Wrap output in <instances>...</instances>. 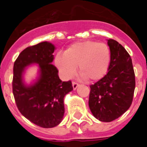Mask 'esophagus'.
Instances as JSON below:
<instances>
[{
    "label": "esophagus",
    "instance_id": "obj_1",
    "mask_svg": "<svg viewBox=\"0 0 147 147\" xmlns=\"http://www.w3.org/2000/svg\"><path fill=\"white\" fill-rule=\"evenodd\" d=\"M72 85H73V88H74V90H76V88H77V87L79 86V85H78L77 83L74 82H72Z\"/></svg>",
    "mask_w": 147,
    "mask_h": 147
}]
</instances>
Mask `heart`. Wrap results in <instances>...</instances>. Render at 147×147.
I'll return each instance as SVG.
<instances>
[{"label": "heart", "instance_id": "obj_1", "mask_svg": "<svg viewBox=\"0 0 147 147\" xmlns=\"http://www.w3.org/2000/svg\"><path fill=\"white\" fill-rule=\"evenodd\" d=\"M110 62V51L104 42L84 41L74 43L57 54L55 65L65 80L74 76L76 67L83 79L90 82L101 80L107 73Z\"/></svg>", "mask_w": 147, "mask_h": 147}]
</instances>
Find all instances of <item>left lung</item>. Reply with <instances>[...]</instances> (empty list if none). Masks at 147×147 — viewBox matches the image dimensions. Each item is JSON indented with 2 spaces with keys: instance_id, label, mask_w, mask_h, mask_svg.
<instances>
[{
  "instance_id": "1",
  "label": "left lung",
  "mask_w": 147,
  "mask_h": 147,
  "mask_svg": "<svg viewBox=\"0 0 147 147\" xmlns=\"http://www.w3.org/2000/svg\"><path fill=\"white\" fill-rule=\"evenodd\" d=\"M110 51L108 72L94 85L89 96L90 110L100 121L110 122L120 117L130 107L136 87L132 59L120 43L107 40Z\"/></svg>"
}]
</instances>
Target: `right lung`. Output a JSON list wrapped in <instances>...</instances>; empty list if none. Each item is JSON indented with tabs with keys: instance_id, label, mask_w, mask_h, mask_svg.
I'll return each instance as SVG.
<instances>
[{
	"instance_id": "right-lung-1",
	"label": "right lung",
	"mask_w": 147,
	"mask_h": 147,
	"mask_svg": "<svg viewBox=\"0 0 147 147\" xmlns=\"http://www.w3.org/2000/svg\"><path fill=\"white\" fill-rule=\"evenodd\" d=\"M55 49L47 41L26 48L13 67L12 90L18 110L30 121L43 128L60 124L65 113L64 97L73 90L71 82H62L52 65ZM32 64L38 65V76L28 85L24 74Z\"/></svg>"
}]
</instances>
